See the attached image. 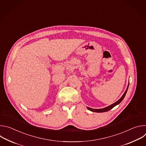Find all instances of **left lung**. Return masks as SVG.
Segmentation results:
<instances>
[{"mask_svg":"<svg viewBox=\"0 0 146 146\" xmlns=\"http://www.w3.org/2000/svg\"><path fill=\"white\" fill-rule=\"evenodd\" d=\"M129 84H128V87H127V88L125 92H124V94H123V95L122 96V97H121L118 101H117L116 102H115V103H114L113 104H112V105H110V106H108V107H106V108H105L100 109H93L90 108H88V107H87V109H88V110H91V111L96 112V113H103V112H106V111H109L110 110H111V109H113L114 106H115L116 105H118V104L122 102V100L123 99L125 96V95H126V94H127V90H128V87H129Z\"/></svg>","mask_w":146,"mask_h":146,"instance_id":"obj_1","label":"left lung"}]
</instances>
